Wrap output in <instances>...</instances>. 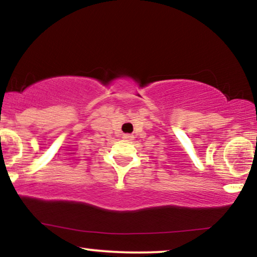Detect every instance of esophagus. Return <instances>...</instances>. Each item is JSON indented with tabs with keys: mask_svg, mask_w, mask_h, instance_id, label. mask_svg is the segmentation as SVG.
<instances>
[{
	"mask_svg": "<svg viewBox=\"0 0 257 257\" xmlns=\"http://www.w3.org/2000/svg\"><path fill=\"white\" fill-rule=\"evenodd\" d=\"M124 139H128V140H132L133 135H131V134H125V135H124Z\"/></svg>",
	"mask_w": 257,
	"mask_h": 257,
	"instance_id": "1",
	"label": "esophagus"
}]
</instances>
